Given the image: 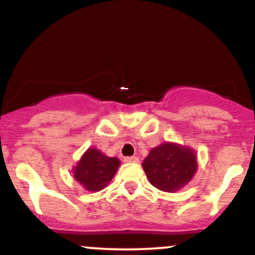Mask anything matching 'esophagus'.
I'll use <instances>...</instances> for the list:
<instances>
[{"label":"esophagus","instance_id":"34e87169","mask_svg":"<svg viewBox=\"0 0 255 255\" xmlns=\"http://www.w3.org/2000/svg\"><path fill=\"white\" fill-rule=\"evenodd\" d=\"M125 162L126 163H137L139 162V158L135 156H131V157H125Z\"/></svg>","mask_w":255,"mask_h":255}]
</instances>
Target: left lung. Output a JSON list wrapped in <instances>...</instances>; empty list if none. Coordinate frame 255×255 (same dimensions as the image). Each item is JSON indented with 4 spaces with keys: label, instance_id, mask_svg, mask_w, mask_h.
<instances>
[{
    "label": "left lung",
    "instance_id": "obj_1",
    "mask_svg": "<svg viewBox=\"0 0 255 255\" xmlns=\"http://www.w3.org/2000/svg\"><path fill=\"white\" fill-rule=\"evenodd\" d=\"M142 168L152 186L163 192H176L194 176L197 156L191 147L163 142L152 148L142 162Z\"/></svg>",
    "mask_w": 255,
    "mask_h": 255
}]
</instances>
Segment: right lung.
Returning <instances> with one entry per match:
<instances>
[{
    "instance_id": "obj_1",
    "label": "right lung",
    "mask_w": 255,
    "mask_h": 255,
    "mask_svg": "<svg viewBox=\"0 0 255 255\" xmlns=\"http://www.w3.org/2000/svg\"><path fill=\"white\" fill-rule=\"evenodd\" d=\"M120 160L108 157L97 148H89L73 168L74 178L86 191L98 192L107 187L118 171Z\"/></svg>"
}]
</instances>
